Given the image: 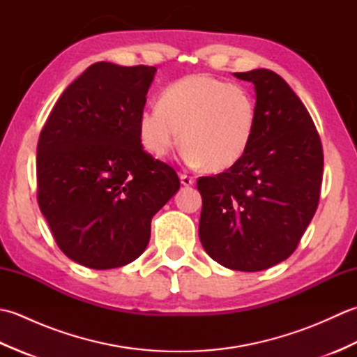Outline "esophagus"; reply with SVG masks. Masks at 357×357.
I'll use <instances>...</instances> for the list:
<instances>
[{"instance_id": "1", "label": "esophagus", "mask_w": 357, "mask_h": 357, "mask_svg": "<svg viewBox=\"0 0 357 357\" xmlns=\"http://www.w3.org/2000/svg\"><path fill=\"white\" fill-rule=\"evenodd\" d=\"M181 184L188 187V185H193L195 184V179L192 176H188V174H181Z\"/></svg>"}]
</instances>
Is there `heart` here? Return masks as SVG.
Instances as JSON below:
<instances>
[{"label":"heart","instance_id":"heart-1","mask_svg":"<svg viewBox=\"0 0 357 357\" xmlns=\"http://www.w3.org/2000/svg\"><path fill=\"white\" fill-rule=\"evenodd\" d=\"M256 123V100L245 86L195 73L165 87L159 105L139 112L138 130L150 155L164 158L183 142L188 165L222 172L247 153Z\"/></svg>","mask_w":357,"mask_h":357}]
</instances>
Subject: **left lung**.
<instances>
[{
  "mask_svg": "<svg viewBox=\"0 0 357 357\" xmlns=\"http://www.w3.org/2000/svg\"><path fill=\"white\" fill-rule=\"evenodd\" d=\"M233 75L255 86L256 130L239 162L198 179L199 239L225 268L261 271L285 261L313 219L324 153L305 105L278 73Z\"/></svg>",
  "mask_w": 357,
  "mask_h": 357,
  "instance_id": "8db88e82",
  "label": "left lung"
}]
</instances>
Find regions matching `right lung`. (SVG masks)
<instances>
[{"instance_id":"right-lung-1","label":"right lung","mask_w":357,"mask_h":357,"mask_svg":"<svg viewBox=\"0 0 357 357\" xmlns=\"http://www.w3.org/2000/svg\"><path fill=\"white\" fill-rule=\"evenodd\" d=\"M156 69L95 63L67 87L36 147L38 204L72 261L95 270L133 262L150 222L179 190L170 165L142 149L138 116Z\"/></svg>"}]
</instances>
